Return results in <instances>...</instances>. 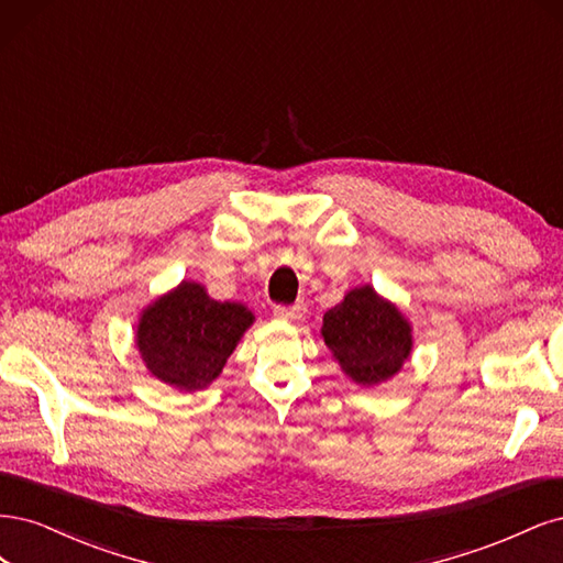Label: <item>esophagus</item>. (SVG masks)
<instances>
[{
    "label": "esophagus",
    "mask_w": 563,
    "mask_h": 563,
    "mask_svg": "<svg viewBox=\"0 0 563 563\" xmlns=\"http://www.w3.org/2000/svg\"><path fill=\"white\" fill-rule=\"evenodd\" d=\"M274 316L278 320H285V322H292V320H299L303 316V306L301 303H295V306H276L274 308Z\"/></svg>",
    "instance_id": "esophagus-1"
}]
</instances>
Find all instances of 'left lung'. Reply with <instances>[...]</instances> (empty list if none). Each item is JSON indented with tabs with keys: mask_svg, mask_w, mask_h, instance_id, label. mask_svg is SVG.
Masks as SVG:
<instances>
[{
	"mask_svg": "<svg viewBox=\"0 0 563 563\" xmlns=\"http://www.w3.org/2000/svg\"><path fill=\"white\" fill-rule=\"evenodd\" d=\"M320 336L341 372L365 388L400 374L413 351L411 322L372 285L349 289L324 313Z\"/></svg>",
	"mask_w": 563,
	"mask_h": 563,
	"instance_id": "obj_1",
	"label": "left lung"
}]
</instances>
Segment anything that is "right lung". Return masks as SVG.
Listing matches in <instances>:
<instances>
[{
  "mask_svg": "<svg viewBox=\"0 0 563 563\" xmlns=\"http://www.w3.org/2000/svg\"><path fill=\"white\" fill-rule=\"evenodd\" d=\"M255 322L241 301H217L206 285L183 280L142 308L135 349L147 372L179 393L208 388Z\"/></svg>",
  "mask_w": 563,
  "mask_h": 563,
  "instance_id": "1",
  "label": "right lung"
}]
</instances>
